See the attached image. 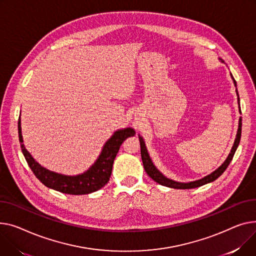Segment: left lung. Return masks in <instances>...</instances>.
<instances>
[{
  "instance_id": "obj_1",
  "label": "left lung",
  "mask_w": 256,
  "mask_h": 256,
  "mask_svg": "<svg viewBox=\"0 0 256 256\" xmlns=\"http://www.w3.org/2000/svg\"><path fill=\"white\" fill-rule=\"evenodd\" d=\"M232 75V74H230ZM232 78L234 80V86L236 88V82L234 80V78L232 77ZM236 94H238V103H239V108H240V98H239V94H238V90H236ZM240 112H241V108H240ZM241 132H242V117H240V120H239V128H238V132H236V140H234V146L230 150V153L228 154V158L226 160V162L221 164L217 170H215V171L213 173H211L210 175L204 177L200 180H196V181H194V182H190V183H180V182H176V181H173L171 179H168L166 177H164L158 170L156 168V166L153 164V162H151L150 158H149V154L147 152V149H146V146H145V143H144V140L143 138L141 137V136H139V140H140V147H141V158H142V162H143V166H144V168L145 171L147 173V175L154 180L156 182H158V184L160 185H164V186H168V187H171V188H177V190H190V188H196V187H200L202 185H205L207 183H210V182H213L214 180H216L219 176H221L224 174V172L226 170V168L228 166V164H230L234 156V152L238 148V146H239V143H240V140H241Z\"/></svg>"
}]
</instances>
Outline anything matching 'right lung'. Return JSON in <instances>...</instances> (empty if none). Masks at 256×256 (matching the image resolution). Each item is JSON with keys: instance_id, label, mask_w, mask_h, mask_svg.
Here are the masks:
<instances>
[{"instance_id": "right-lung-1", "label": "right lung", "mask_w": 256, "mask_h": 256, "mask_svg": "<svg viewBox=\"0 0 256 256\" xmlns=\"http://www.w3.org/2000/svg\"><path fill=\"white\" fill-rule=\"evenodd\" d=\"M134 130L130 128L115 132L90 170L81 175L64 176L46 170L32 158L22 143L20 117L18 119V137L22 151L32 173L45 186L66 194H88L104 187L110 179L113 162L120 145L126 138L134 136Z\"/></svg>"}]
</instances>
